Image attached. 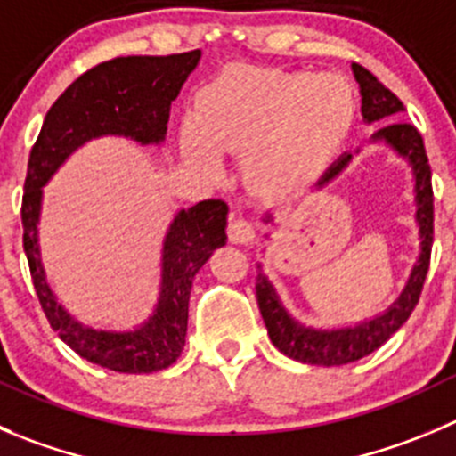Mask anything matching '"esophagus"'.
Masks as SVG:
<instances>
[{
	"label": "esophagus",
	"mask_w": 456,
	"mask_h": 456,
	"mask_svg": "<svg viewBox=\"0 0 456 456\" xmlns=\"http://www.w3.org/2000/svg\"><path fill=\"white\" fill-rule=\"evenodd\" d=\"M228 240L232 244H250L255 240V231H253V224L246 221L244 216H235L232 215L228 219Z\"/></svg>",
	"instance_id": "obj_1"
}]
</instances>
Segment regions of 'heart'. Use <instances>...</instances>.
Segmentation results:
<instances>
[{"mask_svg":"<svg viewBox=\"0 0 456 456\" xmlns=\"http://www.w3.org/2000/svg\"><path fill=\"white\" fill-rule=\"evenodd\" d=\"M354 118L345 77L232 64L197 91L181 150L203 170L216 167V150L244 154L246 183L286 197L324 170Z\"/></svg>","mask_w":456,"mask_h":456,"instance_id":"b5f03b06","label":"heart"}]
</instances>
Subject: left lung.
<instances>
[{"mask_svg":"<svg viewBox=\"0 0 456 456\" xmlns=\"http://www.w3.org/2000/svg\"><path fill=\"white\" fill-rule=\"evenodd\" d=\"M354 69V77L361 86V111L365 123H376V120H389L385 123L379 132L371 136V141H385L392 150H396L403 159L411 166L414 172V192H416V224H419L420 235V257L416 262L414 271H411L410 280H407L405 290L401 293L396 302L385 311L383 315H376L374 320H367L362 324L346 329H311L300 324L297 320L290 318L286 309L281 306L280 297H277L275 289L268 281V277L262 273V266L257 273V305L262 311L264 324L268 329L271 342L281 351L284 355L293 358L297 362H306V365H346V362L361 361L371 351L379 349L380 345L389 340L398 329L405 324L410 318L414 306L419 305L420 290L426 284L428 268H430V255H432V240H435V194H432V170L428 163L426 145L420 138L419 129L414 125L405 123L401 118L405 111L403 102L396 95L374 76L367 71L361 64H351ZM354 159V154H345L338 159L329 167L327 175L318 181V185H327L329 181L336 179ZM273 221V216H266V224Z\"/></svg>","mask_w":456,"mask_h":456,"instance_id":"left-lung-1","label":"left lung"}]
</instances>
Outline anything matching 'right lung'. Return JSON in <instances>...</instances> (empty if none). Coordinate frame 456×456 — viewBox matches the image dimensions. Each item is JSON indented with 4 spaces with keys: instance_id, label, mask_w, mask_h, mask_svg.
Instances as JSON below:
<instances>
[{
    "instance_id": "right-lung-1",
    "label": "right lung",
    "mask_w": 456,
    "mask_h": 456,
    "mask_svg": "<svg viewBox=\"0 0 456 456\" xmlns=\"http://www.w3.org/2000/svg\"><path fill=\"white\" fill-rule=\"evenodd\" d=\"M201 51L175 55H127L95 64L67 86L46 111L28 156L21 224L30 277L46 320L80 358L120 374H151L166 370L181 355L188 331V302L192 280L225 244L228 206L208 199L181 210L163 241V275L154 314L134 331H98L85 327L58 305L45 280L37 246L42 185L55 175L69 154L86 141L107 134L127 136L141 145L166 138L170 105L197 67Z\"/></svg>"
}]
</instances>
